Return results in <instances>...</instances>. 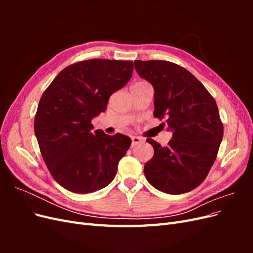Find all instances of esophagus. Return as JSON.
<instances>
[{"label":"esophagus","mask_w":253,"mask_h":253,"mask_svg":"<svg viewBox=\"0 0 253 253\" xmlns=\"http://www.w3.org/2000/svg\"><path fill=\"white\" fill-rule=\"evenodd\" d=\"M143 142V139L140 138V137H137V136H133L132 137V147H136V145H138L140 143Z\"/></svg>","instance_id":"34e87169"}]
</instances>
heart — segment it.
Here are the masks:
<instances>
[{
  "label": "heart",
  "instance_id": "b5f03b06",
  "mask_svg": "<svg viewBox=\"0 0 253 253\" xmlns=\"http://www.w3.org/2000/svg\"><path fill=\"white\" fill-rule=\"evenodd\" d=\"M145 82H137V83H135L134 85H141V84H144Z\"/></svg>",
  "mask_w": 253,
  "mask_h": 253
}]
</instances>
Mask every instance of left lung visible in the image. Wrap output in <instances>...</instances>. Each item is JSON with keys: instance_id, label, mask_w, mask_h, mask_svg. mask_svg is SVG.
I'll list each match as a JSON object with an SVG mask.
<instances>
[{"instance_id": "8db88e82", "label": "left lung", "mask_w": 253, "mask_h": 253, "mask_svg": "<svg viewBox=\"0 0 253 253\" xmlns=\"http://www.w3.org/2000/svg\"><path fill=\"white\" fill-rule=\"evenodd\" d=\"M137 73L155 90L154 117L173 131L167 147L147 139L154 156L144 165L151 185L169 194L195 189L215 162L224 126L215 100L185 67L169 61H134Z\"/></svg>"}]
</instances>
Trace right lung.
Returning a JSON list of instances; mask_svg holds the SVG:
<instances>
[{
  "label": "right lung",
  "instance_id": "1",
  "mask_svg": "<svg viewBox=\"0 0 253 253\" xmlns=\"http://www.w3.org/2000/svg\"><path fill=\"white\" fill-rule=\"evenodd\" d=\"M132 61L90 59L65 67L44 90L35 134L50 175L74 193L86 194L115 178L131 147L122 134L93 132L91 119L106 110L111 95L131 79Z\"/></svg>",
  "mask_w": 253,
  "mask_h": 253
}]
</instances>
